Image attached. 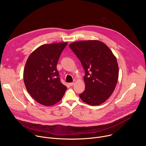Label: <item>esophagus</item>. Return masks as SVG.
<instances>
[{"label":"esophagus","instance_id":"obj_1","mask_svg":"<svg viewBox=\"0 0 146 146\" xmlns=\"http://www.w3.org/2000/svg\"><path fill=\"white\" fill-rule=\"evenodd\" d=\"M74 84V82H70L69 84V85L70 86H73Z\"/></svg>","mask_w":146,"mask_h":146}]
</instances>
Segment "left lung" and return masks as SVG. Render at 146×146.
<instances>
[{"label": "left lung", "mask_w": 146, "mask_h": 146, "mask_svg": "<svg viewBox=\"0 0 146 146\" xmlns=\"http://www.w3.org/2000/svg\"><path fill=\"white\" fill-rule=\"evenodd\" d=\"M69 47L85 70L84 91L79 95L90 105H100L113 94L118 78V66L111 50L99 40L73 42Z\"/></svg>", "instance_id": "left-lung-1"}]
</instances>
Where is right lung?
<instances>
[{
    "label": "right lung",
    "instance_id": "right-lung-1",
    "mask_svg": "<svg viewBox=\"0 0 146 146\" xmlns=\"http://www.w3.org/2000/svg\"><path fill=\"white\" fill-rule=\"evenodd\" d=\"M68 43L43 44L29 56L24 70V81L31 96L38 103L52 106L67 89L60 81L56 65Z\"/></svg>",
    "mask_w": 146,
    "mask_h": 146
}]
</instances>
